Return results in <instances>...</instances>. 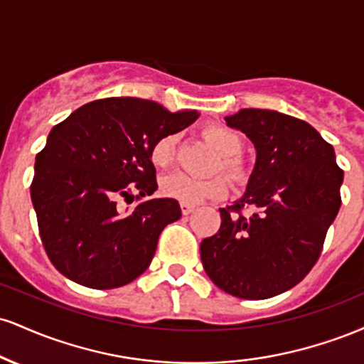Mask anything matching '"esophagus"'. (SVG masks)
Instances as JSON below:
<instances>
[{"instance_id":"1","label":"esophagus","mask_w":364,"mask_h":364,"mask_svg":"<svg viewBox=\"0 0 364 364\" xmlns=\"http://www.w3.org/2000/svg\"><path fill=\"white\" fill-rule=\"evenodd\" d=\"M193 210H195V205H190V203H181L183 215H190Z\"/></svg>"}]
</instances>
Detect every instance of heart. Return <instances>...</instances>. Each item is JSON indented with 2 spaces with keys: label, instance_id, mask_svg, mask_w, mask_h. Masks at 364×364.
Masks as SVG:
<instances>
[{
  "label": "heart",
  "instance_id": "b5f03b06",
  "mask_svg": "<svg viewBox=\"0 0 364 364\" xmlns=\"http://www.w3.org/2000/svg\"><path fill=\"white\" fill-rule=\"evenodd\" d=\"M202 135L220 156L217 169L223 171L231 181H243L246 178V166L243 159L240 157L241 150H243L241 136L235 129L224 127V124H208L202 129ZM176 133H168L154 141L149 157L157 169H166L173 164L174 157H176ZM161 193L166 198L176 200L179 203L196 205L205 200L224 198L228 193V183L223 176L198 179L176 171V173L168 174L161 179Z\"/></svg>",
  "mask_w": 364,
  "mask_h": 364
}]
</instances>
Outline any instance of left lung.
Masks as SVG:
<instances>
[{"instance_id": "8db88e82", "label": "left lung", "mask_w": 364, "mask_h": 364, "mask_svg": "<svg viewBox=\"0 0 364 364\" xmlns=\"http://www.w3.org/2000/svg\"><path fill=\"white\" fill-rule=\"evenodd\" d=\"M225 123L253 141L257 164L243 198L219 208V232L200 245L203 269L236 298H272L301 282L318 260L341 208L344 171L306 121L241 109ZM245 208L254 212L245 216Z\"/></svg>"}]
</instances>
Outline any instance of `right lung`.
I'll list each match as a JSON object with an SVG mask.
<instances>
[{
    "instance_id": "right-lung-1",
    "label": "right lung",
    "mask_w": 364,
    "mask_h": 364,
    "mask_svg": "<svg viewBox=\"0 0 364 364\" xmlns=\"http://www.w3.org/2000/svg\"><path fill=\"white\" fill-rule=\"evenodd\" d=\"M198 118L135 97H107L58 123L36 157L31 196L49 260L70 281L114 289L135 281L162 229L181 217L157 190L152 144Z\"/></svg>"
}]
</instances>
